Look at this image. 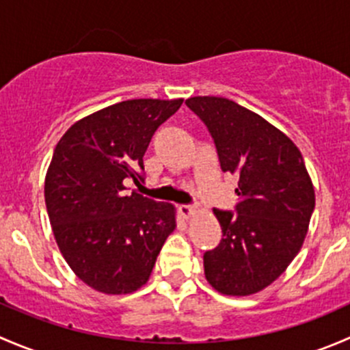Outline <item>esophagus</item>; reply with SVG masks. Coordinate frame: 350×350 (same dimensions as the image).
I'll list each match as a JSON object with an SVG mask.
<instances>
[{
    "label": "esophagus",
    "mask_w": 350,
    "mask_h": 350,
    "mask_svg": "<svg viewBox=\"0 0 350 350\" xmlns=\"http://www.w3.org/2000/svg\"><path fill=\"white\" fill-rule=\"evenodd\" d=\"M179 213L185 218H189L195 215V208H193L191 204H181V206H179Z\"/></svg>",
    "instance_id": "obj_1"
}]
</instances>
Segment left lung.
<instances>
[{
	"label": "left lung",
	"mask_w": 350,
	"mask_h": 350,
	"mask_svg": "<svg viewBox=\"0 0 350 350\" xmlns=\"http://www.w3.org/2000/svg\"><path fill=\"white\" fill-rule=\"evenodd\" d=\"M206 125L224 172L237 176L234 211L215 208L221 241L203 254L208 283L245 296L273 283L301 249L315 191L298 147L250 109L218 96L186 100Z\"/></svg>",
	"instance_id": "8db88e82"
}]
</instances>
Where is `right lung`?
<instances>
[{"mask_svg": "<svg viewBox=\"0 0 350 350\" xmlns=\"http://www.w3.org/2000/svg\"><path fill=\"white\" fill-rule=\"evenodd\" d=\"M183 100H129L74 123L59 140L45 178V204L62 256L93 289L137 291L149 280L174 206L139 193L144 154Z\"/></svg>", "mask_w": 350, "mask_h": 350, "instance_id": "obj_1", "label": "right lung"}]
</instances>
